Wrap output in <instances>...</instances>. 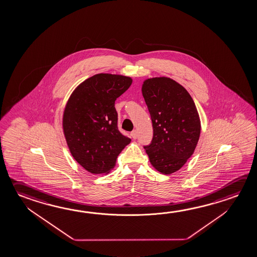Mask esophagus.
I'll use <instances>...</instances> for the list:
<instances>
[{"label":"esophagus","instance_id":"obj_1","mask_svg":"<svg viewBox=\"0 0 257 257\" xmlns=\"http://www.w3.org/2000/svg\"><path fill=\"white\" fill-rule=\"evenodd\" d=\"M131 137H132L133 139H136V138H137V131H132V132H131Z\"/></svg>","mask_w":257,"mask_h":257}]
</instances>
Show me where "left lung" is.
<instances>
[{
	"label": "left lung",
	"mask_w": 257,
	"mask_h": 257,
	"mask_svg": "<svg viewBox=\"0 0 257 257\" xmlns=\"http://www.w3.org/2000/svg\"><path fill=\"white\" fill-rule=\"evenodd\" d=\"M143 95L152 117L153 137L143 146L152 166L165 175L176 172L193 155L201 133L189 93L167 77L144 81Z\"/></svg>",
	"instance_id": "left-lung-1"
}]
</instances>
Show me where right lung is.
<instances>
[{
  "instance_id": "add662e5",
  "label": "right lung",
  "mask_w": 257,
  "mask_h": 257,
  "mask_svg": "<svg viewBox=\"0 0 257 257\" xmlns=\"http://www.w3.org/2000/svg\"><path fill=\"white\" fill-rule=\"evenodd\" d=\"M132 84L126 76L99 73L73 91L63 113L65 139L72 157L92 174L113 169L130 138L118 129L114 101Z\"/></svg>"
}]
</instances>
